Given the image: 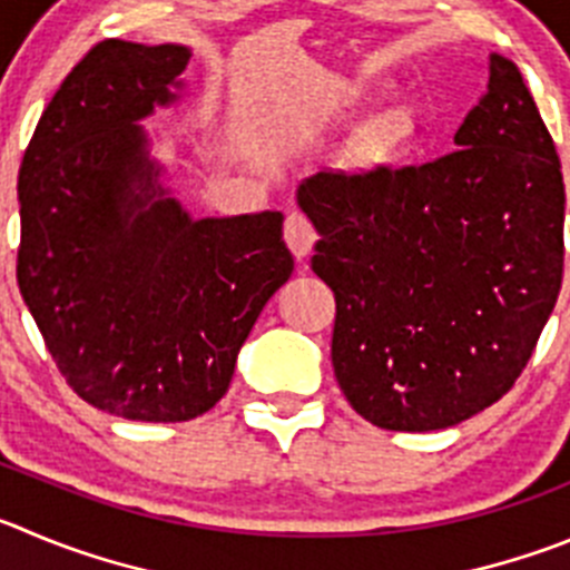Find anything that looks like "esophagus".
I'll return each instance as SVG.
<instances>
[{"instance_id": "obj_1", "label": "esophagus", "mask_w": 570, "mask_h": 570, "mask_svg": "<svg viewBox=\"0 0 570 570\" xmlns=\"http://www.w3.org/2000/svg\"><path fill=\"white\" fill-rule=\"evenodd\" d=\"M284 238H286V244H289L292 255H295L297 261L306 258V255L312 253V247H315V242H317L315 225L309 222V216H306V213H301V210H292L289 216H286Z\"/></svg>"}]
</instances>
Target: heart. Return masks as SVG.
<instances>
[{"label": "heart", "mask_w": 570, "mask_h": 570, "mask_svg": "<svg viewBox=\"0 0 570 570\" xmlns=\"http://www.w3.org/2000/svg\"><path fill=\"white\" fill-rule=\"evenodd\" d=\"M407 131H411V120L402 111H387L365 135V151L371 157H385V154H391L399 142L405 140Z\"/></svg>", "instance_id": "heart-1"}]
</instances>
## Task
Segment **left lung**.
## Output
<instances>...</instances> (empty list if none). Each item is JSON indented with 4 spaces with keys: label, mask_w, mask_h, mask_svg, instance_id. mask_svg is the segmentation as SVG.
<instances>
[{
    "label": "left lung",
    "mask_w": 570,
    "mask_h": 570,
    "mask_svg": "<svg viewBox=\"0 0 570 570\" xmlns=\"http://www.w3.org/2000/svg\"><path fill=\"white\" fill-rule=\"evenodd\" d=\"M455 146L297 188L321 233L312 269L337 301L334 376L382 430H444L494 405L560 295V157L509 58L489 56L487 95Z\"/></svg>",
    "instance_id": "1"
}]
</instances>
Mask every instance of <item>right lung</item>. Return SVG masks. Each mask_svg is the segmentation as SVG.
Wrapping results in <instances>:
<instances>
[{"label": "right lung", "instance_id": "add662e5", "mask_svg": "<svg viewBox=\"0 0 570 570\" xmlns=\"http://www.w3.org/2000/svg\"><path fill=\"white\" fill-rule=\"evenodd\" d=\"M188 47L106 39L63 78L19 168L16 281L67 385L131 422H188L295 261L278 210L190 219L137 120L177 100Z\"/></svg>", "mask_w": 570, "mask_h": 570}]
</instances>
